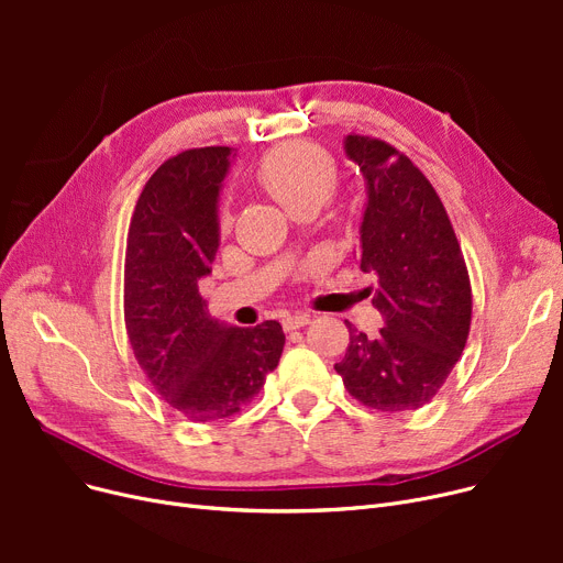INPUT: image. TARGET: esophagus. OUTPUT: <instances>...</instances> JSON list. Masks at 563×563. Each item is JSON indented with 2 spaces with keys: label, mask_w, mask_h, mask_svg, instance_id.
<instances>
[{
  "label": "esophagus",
  "mask_w": 563,
  "mask_h": 563,
  "mask_svg": "<svg viewBox=\"0 0 563 563\" xmlns=\"http://www.w3.org/2000/svg\"><path fill=\"white\" fill-rule=\"evenodd\" d=\"M310 323V317L308 314H287L283 319V329L289 333V331H297V329H303Z\"/></svg>",
  "instance_id": "34e87169"
}]
</instances>
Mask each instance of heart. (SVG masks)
<instances>
[{"label": "heart", "mask_w": 563, "mask_h": 563, "mask_svg": "<svg viewBox=\"0 0 563 563\" xmlns=\"http://www.w3.org/2000/svg\"><path fill=\"white\" fill-rule=\"evenodd\" d=\"M257 180L294 217L303 210H319L340 183L333 157L312 143H287L266 153L257 166ZM230 225V214H223Z\"/></svg>", "instance_id": "obj_1"}]
</instances>
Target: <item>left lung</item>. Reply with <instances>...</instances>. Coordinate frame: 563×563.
Returning a JSON list of instances; mask_svg holds the SVG:
<instances>
[{
  "label": "left lung",
  "instance_id": "obj_1",
  "mask_svg": "<svg viewBox=\"0 0 563 563\" xmlns=\"http://www.w3.org/2000/svg\"><path fill=\"white\" fill-rule=\"evenodd\" d=\"M346 157L367 183L358 262L378 278L376 338L351 321L335 365L346 393L367 408L427 406L459 363L472 321V287L445 205L424 173L388 141L349 134Z\"/></svg>",
  "mask_w": 563,
  "mask_h": 563
}]
</instances>
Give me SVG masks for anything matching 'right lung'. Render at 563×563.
I'll list each match as a JSON object with an SVG mask.
<instances>
[{
  "mask_svg": "<svg viewBox=\"0 0 563 563\" xmlns=\"http://www.w3.org/2000/svg\"><path fill=\"white\" fill-rule=\"evenodd\" d=\"M230 147H191L145 183L128 232L123 310L134 358L162 399L191 422L240 412L285 346L278 321L225 327L207 314L198 280L219 249L217 200Z\"/></svg>",
  "mask_w": 563,
  "mask_h": 563,
  "instance_id": "right-lung-1",
  "label": "right lung"
}]
</instances>
